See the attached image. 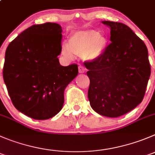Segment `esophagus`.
I'll list each match as a JSON object with an SVG mask.
<instances>
[{"mask_svg":"<svg viewBox=\"0 0 155 155\" xmlns=\"http://www.w3.org/2000/svg\"><path fill=\"white\" fill-rule=\"evenodd\" d=\"M78 71H79V73L83 74V73H84L85 71H86V68H85L84 67H83V66L80 65L78 67Z\"/></svg>","mask_w":155,"mask_h":155,"instance_id":"1","label":"esophagus"}]
</instances>
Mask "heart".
I'll use <instances>...</instances> for the list:
<instances>
[{"label":"heart","instance_id":"1","mask_svg":"<svg viewBox=\"0 0 155 155\" xmlns=\"http://www.w3.org/2000/svg\"><path fill=\"white\" fill-rule=\"evenodd\" d=\"M108 46V39L95 29L80 30L70 36L68 43L61 45V53L72 59L75 55L82 56L87 61H94L103 56Z\"/></svg>","mask_w":155,"mask_h":155}]
</instances>
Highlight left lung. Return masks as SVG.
I'll use <instances>...</instances> for the list:
<instances>
[{"label":"left lung","instance_id":"1","mask_svg":"<svg viewBox=\"0 0 155 155\" xmlns=\"http://www.w3.org/2000/svg\"><path fill=\"white\" fill-rule=\"evenodd\" d=\"M110 28L111 43L103 56L85 62L90 78L88 100L101 116H123L141 104L151 75L145 44L128 26L102 21Z\"/></svg>","mask_w":155,"mask_h":155}]
</instances>
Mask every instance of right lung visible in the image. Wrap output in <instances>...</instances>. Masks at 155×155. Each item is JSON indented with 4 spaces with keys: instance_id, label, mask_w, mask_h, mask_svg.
<instances>
[{
    "instance_id": "1",
    "label": "right lung",
    "mask_w": 155,
    "mask_h": 155,
    "mask_svg": "<svg viewBox=\"0 0 155 155\" xmlns=\"http://www.w3.org/2000/svg\"><path fill=\"white\" fill-rule=\"evenodd\" d=\"M61 26L33 25L9 44L3 77L13 104L29 117L44 120L58 114L66 87L78 74L77 64L61 66Z\"/></svg>"
}]
</instances>
